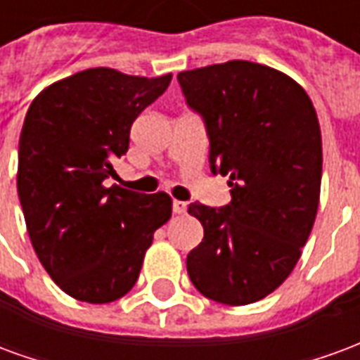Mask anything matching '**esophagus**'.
I'll use <instances>...</instances> for the list:
<instances>
[{"label": "esophagus", "instance_id": "34e87169", "mask_svg": "<svg viewBox=\"0 0 360 360\" xmlns=\"http://www.w3.org/2000/svg\"><path fill=\"white\" fill-rule=\"evenodd\" d=\"M187 208V202H183V200H173V214H183Z\"/></svg>", "mask_w": 360, "mask_h": 360}]
</instances>
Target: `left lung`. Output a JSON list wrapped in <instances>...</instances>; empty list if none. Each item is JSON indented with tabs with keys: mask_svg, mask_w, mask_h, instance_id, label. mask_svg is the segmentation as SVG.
I'll return each mask as SVG.
<instances>
[{
	"mask_svg": "<svg viewBox=\"0 0 360 360\" xmlns=\"http://www.w3.org/2000/svg\"><path fill=\"white\" fill-rule=\"evenodd\" d=\"M210 139V169L227 177L231 202H193L204 227L188 252L193 285L221 304H250L293 271L309 239L322 181L316 110L299 82L252 61L177 75Z\"/></svg>",
	"mask_w": 360,
	"mask_h": 360,
	"instance_id": "8db88e82",
	"label": "left lung"
}]
</instances>
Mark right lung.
Instances as JSON below:
<instances>
[{
	"label": "right lung",
	"instance_id": "right-lung-1",
	"mask_svg": "<svg viewBox=\"0 0 360 360\" xmlns=\"http://www.w3.org/2000/svg\"><path fill=\"white\" fill-rule=\"evenodd\" d=\"M172 82L86 69L36 96L19 139L17 191L30 243L77 301L121 299L139 279L154 231L172 218L165 193L105 185L129 150L131 125Z\"/></svg>",
	"mask_w": 360,
	"mask_h": 360
}]
</instances>
